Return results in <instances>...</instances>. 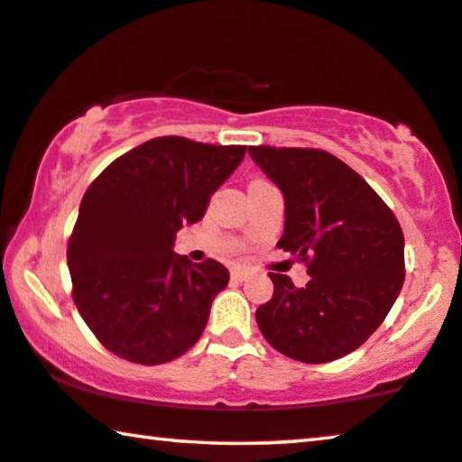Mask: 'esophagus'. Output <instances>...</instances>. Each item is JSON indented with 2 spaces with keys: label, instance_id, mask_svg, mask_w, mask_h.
<instances>
[{
  "label": "esophagus",
  "instance_id": "34e87169",
  "mask_svg": "<svg viewBox=\"0 0 462 462\" xmlns=\"http://www.w3.org/2000/svg\"><path fill=\"white\" fill-rule=\"evenodd\" d=\"M249 275H251L249 267H234V270H232V278L238 280V282L246 280V278H249Z\"/></svg>",
  "mask_w": 462,
  "mask_h": 462
}]
</instances>
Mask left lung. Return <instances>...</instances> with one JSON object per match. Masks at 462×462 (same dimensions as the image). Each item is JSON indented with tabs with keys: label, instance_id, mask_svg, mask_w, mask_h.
I'll list each match as a JSON object with an SVG mask.
<instances>
[{
	"label": "left lung",
	"instance_id": "1",
	"mask_svg": "<svg viewBox=\"0 0 462 462\" xmlns=\"http://www.w3.org/2000/svg\"><path fill=\"white\" fill-rule=\"evenodd\" d=\"M284 195L280 249L305 261L297 288L270 273L273 297L254 313L263 338L302 363L353 353L382 326L404 282V236L392 209L353 168L319 149L249 147Z\"/></svg>",
	"mask_w": 462,
	"mask_h": 462
}]
</instances>
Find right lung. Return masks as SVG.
<instances>
[{"label": "right lung", "mask_w": 462, "mask_h": 462, "mask_svg": "<svg viewBox=\"0 0 462 462\" xmlns=\"http://www.w3.org/2000/svg\"><path fill=\"white\" fill-rule=\"evenodd\" d=\"M246 153L243 144L157 136L107 165L82 197L68 240L79 313L109 353L162 365L201 338L230 273L216 259L174 253Z\"/></svg>", "instance_id": "right-lung-1"}]
</instances>
